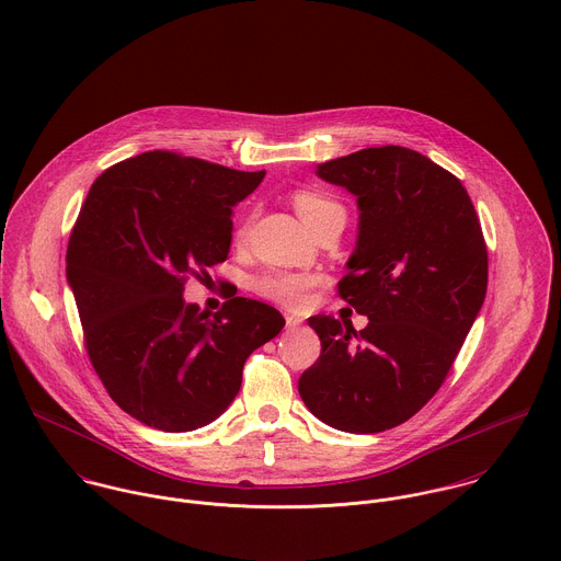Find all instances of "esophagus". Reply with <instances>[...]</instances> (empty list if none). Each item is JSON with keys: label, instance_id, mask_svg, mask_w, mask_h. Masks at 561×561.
<instances>
[{"label": "esophagus", "instance_id": "obj_1", "mask_svg": "<svg viewBox=\"0 0 561 561\" xmlns=\"http://www.w3.org/2000/svg\"><path fill=\"white\" fill-rule=\"evenodd\" d=\"M299 325H301V319H299V317L286 314V328H288V330H295V328H299Z\"/></svg>", "mask_w": 561, "mask_h": 561}]
</instances>
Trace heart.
Returning a JSON list of instances; mask_svg holds the SVG:
<instances>
[{
    "label": "heart",
    "mask_w": 561,
    "mask_h": 561,
    "mask_svg": "<svg viewBox=\"0 0 561 561\" xmlns=\"http://www.w3.org/2000/svg\"><path fill=\"white\" fill-rule=\"evenodd\" d=\"M293 205L297 209V214L301 216V220L310 227L317 229L323 220H328L330 216L343 214V207L332 201L330 196L314 192V190H299L293 194ZM251 220L253 216H244L238 220L236 229H233V240L242 242L251 229ZM321 284V277L317 273H306V271H273L262 275L260 279H255V290L284 306L290 310H301L310 304V295L312 290Z\"/></svg>",
    "instance_id": "b5f03b06"
}]
</instances>
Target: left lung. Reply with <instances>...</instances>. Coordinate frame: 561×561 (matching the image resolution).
<instances>
[{
    "label": "left lung",
    "mask_w": 561,
    "mask_h": 561,
    "mask_svg": "<svg viewBox=\"0 0 561 561\" xmlns=\"http://www.w3.org/2000/svg\"><path fill=\"white\" fill-rule=\"evenodd\" d=\"M317 173L356 196L358 238L339 297L369 321L356 332L308 319L321 354L299 394L334 430L379 434L445 383L486 295V244L462 182L414 149L367 147Z\"/></svg>",
    "instance_id": "1"
}]
</instances>
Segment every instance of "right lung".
Returning a JSON list of instances; mask_svg holds the SVG:
<instances>
[{"label":"right lung","instance_id":"obj_1","mask_svg":"<svg viewBox=\"0 0 561 561\" xmlns=\"http://www.w3.org/2000/svg\"><path fill=\"white\" fill-rule=\"evenodd\" d=\"M264 173L158 149L112 164L90 186L66 273L94 371L147 427L216 421L240 392L249 354L286 323L247 297L214 317L182 299L186 279L227 260L233 207Z\"/></svg>","mask_w":561,"mask_h":561}]
</instances>
